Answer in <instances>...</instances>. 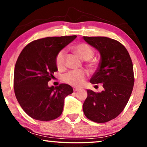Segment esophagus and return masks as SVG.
Returning <instances> with one entry per match:
<instances>
[{
	"instance_id": "34e87169",
	"label": "esophagus",
	"mask_w": 147,
	"mask_h": 147,
	"mask_svg": "<svg viewBox=\"0 0 147 147\" xmlns=\"http://www.w3.org/2000/svg\"><path fill=\"white\" fill-rule=\"evenodd\" d=\"M74 91H77V90H80V88H76V87H75V88H74Z\"/></svg>"
}]
</instances>
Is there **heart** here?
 Segmentation results:
<instances>
[{
  "label": "heart",
  "instance_id": "obj_1",
  "mask_svg": "<svg viewBox=\"0 0 147 147\" xmlns=\"http://www.w3.org/2000/svg\"><path fill=\"white\" fill-rule=\"evenodd\" d=\"M73 50L80 58L84 61H88L94 55V50L90 45L86 43L81 42L75 45L73 47ZM67 51L65 49H62L59 51L56 56L55 62L56 65L59 70L63 69L65 67V59ZM90 66H93L94 63L92 61H90ZM87 74L84 71H71L65 74L63 76V79L67 83L71 84L72 86H81L84 82L85 78Z\"/></svg>",
  "mask_w": 147,
  "mask_h": 147
}]
</instances>
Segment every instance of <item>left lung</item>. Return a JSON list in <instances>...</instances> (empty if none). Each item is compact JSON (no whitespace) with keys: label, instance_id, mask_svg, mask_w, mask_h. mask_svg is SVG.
Here are the masks:
<instances>
[{"label":"left lung","instance_id":"obj_1","mask_svg":"<svg viewBox=\"0 0 147 147\" xmlns=\"http://www.w3.org/2000/svg\"><path fill=\"white\" fill-rule=\"evenodd\" d=\"M83 38L100 55L98 69L90 83H102L104 88L97 93L87 90L83 112L90 121L106 123L121 114L129 100L135 82L133 63L127 50L119 41L105 36Z\"/></svg>","mask_w":147,"mask_h":147}]
</instances>
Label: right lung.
<instances>
[{
	"instance_id": "obj_1",
	"label": "right lung",
	"mask_w": 147,
	"mask_h": 147,
	"mask_svg": "<svg viewBox=\"0 0 147 147\" xmlns=\"http://www.w3.org/2000/svg\"><path fill=\"white\" fill-rule=\"evenodd\" d=\"M76 38V35L47 37L30 42L16 61L14 89L20 107L32 119L49 121L61 115L65 97L73 92L71 86L49 87L48 82L58 71L56 56Z\"/></svg>"
}]
</instances>
